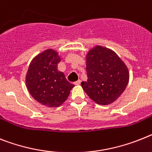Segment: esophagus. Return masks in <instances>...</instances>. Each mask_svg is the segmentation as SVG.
I'll return each mask as SVG.
<instances>
[{
	"instance_id": "1",
	"label": "esophagus",
	"mask_w": 152,
	"mask_h": 152,
	"mask_svg": "<svg viewBox=\"0 0 152 152\" xmlns=\"http://www.w3.org/2000/svg\"><path fill=\"white\" fill-rule=\"evenodd\" d=\"M80 83H81V80H77V81H76V82L74 83V84H75V85H80Z\"/></svg>"
}]
</instances>
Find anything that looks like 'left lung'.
Returning <instances> with one entry per match:
<instances>
[{"instance_id": "8db88e82", "label": "left lung", "mask_w": 152, "mask_h": 152, "mask_svg": "<svg viewBox=\"0 0 152 152\" xmlns=\"http://www.w3.org/2000/svg\"><path fill=\"white\" fill-rule=\"evenodd\" d=\"M87 81L81 86L91 100L100 105H108L118 99L127 87L129 71L115 52L96 45L86 54Z\"/></svg>"}]
</instances>
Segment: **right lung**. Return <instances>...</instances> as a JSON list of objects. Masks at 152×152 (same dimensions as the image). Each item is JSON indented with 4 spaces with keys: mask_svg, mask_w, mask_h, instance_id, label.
Segmentation results:
<instances>
[{
    "mask_svg": "<svg viewBox=\"0 0 152 152\" xmlns=\"http://www.w3.org/2000/svg\"><path fill=\"white\" fill-rule=\"evenodd\" d=\"M60 60L56 51L46 49L31 60L25 77L29 94L48 107L62 105L74 87L66 80L65 74L58 70Z\"/></svg>",
    "mask_w": 152,
    "mask_h": 152,
    "instance_id": "obj_1",
    "label": "right lung"
}]
</instances>
